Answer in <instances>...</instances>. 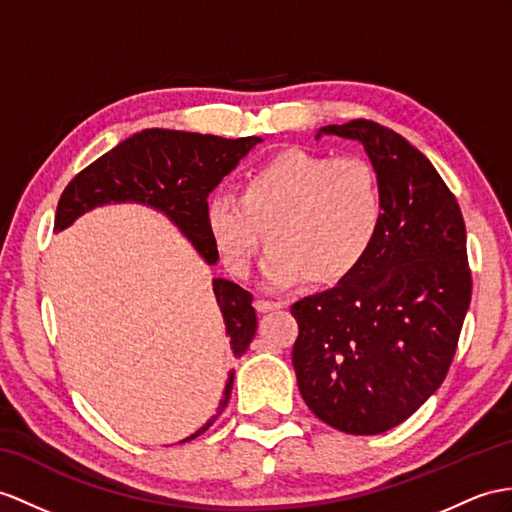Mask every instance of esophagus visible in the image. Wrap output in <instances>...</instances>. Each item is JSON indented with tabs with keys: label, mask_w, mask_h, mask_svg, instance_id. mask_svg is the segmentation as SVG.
<instances>
[{
	"label": "esophagus",
	"mask_w": 512,
	"mask_h": 512,
	"mask_svg": "<svg viewBox=\"0 0 512 512\" xmlns=\"http://www.w3.org/2000/svg\"><path fill=\"white\" fill-rule=\"evenodd\" d=\"M254 308L258 310V313H271V310H278L280 304L278 302H269V299H256Z\"/></svg>",
	"instance_id": "34e87169"
}]
</instances>
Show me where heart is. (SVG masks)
I'll use <instances>...</instances> for the list:
<instances>
[{
  "label": "heart",
  "mask_w": 512,
  "mask_h": 512,
  "mask_svg": "<svg viewBox=\"0 0 512 512\" xmlns=\"http://www.w3.org/2000/svg\"><path fill=\"white\" fill-rule=\"evenodd\" d=\"M206 232L230 273L245 278L265 241L271 286H332L365 263L384 223L376 167L363 156L286 149L249 169L236 197L213 195Z\"/></svg>",
  "instance_id": "1"
}]
</instances>
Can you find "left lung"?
I'll use <instances>...</instances> for the list:
<instances>
[{"label": "left lung", "mask_w": 512, "mask_h": 512, "mask_svg": "<svg viewBox=\"0 0 512 512\" xmlns=\"http://www.w3.org/2000/svg\"><path fill=\"white\" fill-rule=\"evenodd\" d=\"M321 134L365 145L384 193L376 245L352 276L291 306L306 406L347 434H380L439 389L471 302L467 232L454 193L404 136L354 119Z\"/></svg>", "instance_id": "1"}]
</instances>
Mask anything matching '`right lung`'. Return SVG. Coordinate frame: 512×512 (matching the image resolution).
<instances>
[{
	"instance_id": "right-lung-1",
	"label": "right lung",
	"mask_w": 512,
	"mask_h": 512,
	"mask_svg": "<svg viewBox=\"0 0 512 512\" xmlns=\"http://www.w3.org/2000/svg\"><path fill=\"white\" fill-rule=\"evenodd\" d=\"M256 143H260L258 136L223 139L215 134L162 128L143 130L99 156L65 186L56 208L54 230L67 228L73 219L99 204L141 202L162 210L197 247L206 263L213 265L219 256L206 232L208 195ZM213 289L226 321L232 354L239 358L256 334L254 297L230 280H215ZM232 382L234 369H230L217 415L182 443L213 426L230 400Z\"/></svg>"
}]
</instances>
